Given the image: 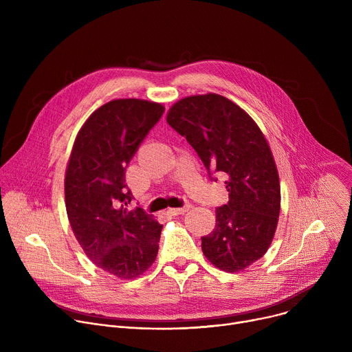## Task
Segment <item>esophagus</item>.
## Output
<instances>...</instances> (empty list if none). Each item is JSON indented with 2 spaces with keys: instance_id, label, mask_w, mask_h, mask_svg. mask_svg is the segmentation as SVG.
<instances>
[{
  "instance_id": "esophagus-1",
  "label": "esophagus",
  "mask_w": 352,
  "mask_h": 352,
  "mask_svg": "<svg viewBox=\"0 0 352 352\" xmlns=\"http://www.w3.org/2000/svg\"><path fill=\"white\" fill-rule=\"evenodd\" d=\"M190 209V205H186L184 208H174V209H168V213L171 216H179V214H184L186 210Z\"/></svg>"
}]
</instances>
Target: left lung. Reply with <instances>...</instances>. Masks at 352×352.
I'll return each instance as SVG.
<instances>
[{
  "label": "left lung",
  "mask_w": 352,
  "mask_h": 352,
  "mask_svg": "<svg viewBox=\"0 0 352 352\" xmlns=\"http://www.w3.org/2000/svg\"><path fill=\"white\" fill-rule=\"evenodd\" d=\"M167 122L185 136L209 174H227L230 200L216 209V226L202 236V250L220 270L242 272L267 252L280 214L278 171L263 132L246 111L216 93L178 100Z\"/></svg>",
  "instance_id": "obj_1"
}]
</instances>
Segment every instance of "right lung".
I'll return each mask as SVG.
<instances>
[{
    "label": "right lung",
    "instance_id": "obj_1",
    "mask_svg": "<svg viewBox=\"0 0 352 352\" xmlns=\"http://www.w3.org/2000/svg\"><path fill=\"white\" fill-rule=\"evenodd\" d=\"M163 113V104L147 100H111L82 125L68 160L65 208L74 235L97 267L121 280L143 274L159 252L163 226L140 208H125L132 200L125 170Z\"/></svg>",
    "mask_w": 352,
    "mask_h": 352
}]
</instances>
